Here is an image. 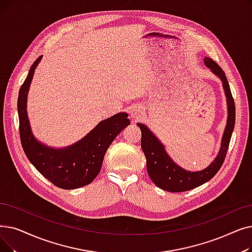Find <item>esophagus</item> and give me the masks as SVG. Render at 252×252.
I'll list each match as a JSON object with an SVG mask.
<instances>
[{
  "mask_svg": "<svg viewBox=\"0 0 252 252\" xmlns=\"http://www.w3.org/2000/svg\"><path fill=\"white\" fill-rule=\"evenodd\" d=\"M129 114H130V117H132L133 119H138L142 115V110L139 107H134V108H132V110L129 111Z\"/></svg>",
  "mask_w": 252,
  "mask_h": 252,
  "instance_id": "34e87169",
  "label": "esophagus"
}]
</instances>
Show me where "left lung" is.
Wrapping results in <instances>:
<instances>
[{"instance_id": "8db88e82", "label": "left lung", "mask_w": 252, "mask_h": 252, "mask_svg": "<svg viewBox=\"0 0 252 252\" xmlns=\"http://www.w3.org/2000/svg\"><path fill=\"white\" fill-rule=\"evenodd\" d=\"M204 63L221 80L227 103V120L221 139V147L217 157L209 166L199 172H190L182 169L168 156L165 146L152 134L151 130L143 124H137L142 134L141 147L146 158L147 173L153 183L163 190L181 192L200 187L215 176V174L221 168L226 156L235 126V102L223 70L209 58L204 59Z\"/></svg>"}]
</instances>
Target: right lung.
<instances>
[{"label": "right lung", "mask_w": 252, "mask_h": 252, "mask_svg": "<svg viewBox=\"0 0 252 252\" xmlns=\"http://www.w3.org/2000/svg\"><path fill=\"white\" fill-rule=\"evenodd\" d=\"M39 57L20 86L17 110L19 135L27 158L46 179L63 189H74L90 184L99 175L105 153L116 136L129 125L127 114L118 113L96 125L84 138L75 144L57 149L39 142L32 133L27 113V100Z\"/></svg>", "instance_id": "right-lung-1"}]
</instances>
